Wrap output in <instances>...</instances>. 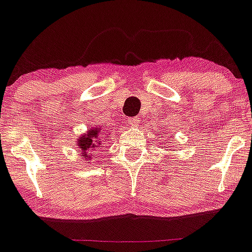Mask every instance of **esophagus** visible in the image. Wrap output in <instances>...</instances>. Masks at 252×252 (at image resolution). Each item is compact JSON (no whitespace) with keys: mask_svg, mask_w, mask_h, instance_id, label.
Segmentation results:
<instances>
[{"mask_svg":"<svg viewBox=\"0 0 252 252\" xmlns=\"http://www.w3.org/2000/svg\"><path fill=\"white\" fill-rule=\"evenodd\" d=\"M138 122H140V119H138V117H132V119L128 121L127 125H137Z\"/></svg>","mask_w":252,"mask_h":252,"instance_id":"esophagus-1","label":"esophagus"}]
</instances>
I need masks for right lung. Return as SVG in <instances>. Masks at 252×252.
Wrapping results in <instances>:
<instances>
[{
    "label": "right lung",
    "mask_w": 252,
    "mask_h": 252,
    "mask_svg": "<svg viewBox=\"0 0 252 252\" xmlns=\"http://www.w3.org/2000/svg\"><path fill=\"white\" fill-rule=\"evenodd\" d=\"M104 137H102L101 128L94 127L89 130L88 135L81 136L78 140V146L80 148V152L83 155V158H92L89 156L95 152L96 150H100V147H104L105 145ZM90 160V159H89Z\"/></svg>",
    "instance_id": "right-lung-1"
}]
</instances>
